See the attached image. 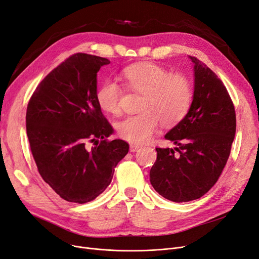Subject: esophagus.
Returning a JSON list of instances; mask_svg holds the SVG:
<instances>
[{"label": "esophagus", "mask_w": 259, "mask_h": 259, "mask_svg": "<svg viewBox=\"0 0 259 259\" xmlns=\"http://www.w3.org/2000/svg\"><path fill=\"white\" fill-rule=\"evenodd\" d=\"M139 149H140V147L137 146V144H131V146H130V151H131L132 153L137 152Z\"/></svg>", "instance_id": "obj_1"}]
</instances>
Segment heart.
Listing matches in <instances>:
<instances>
[{
  "mask_svg": "<svg viewBox=\"0 0 259 259\" xmlns=\"http://www.w3.org/2000/svg\"><path fill=\"white\" fill-rule=\"evenodd\" d=\"M122 76L127 86L143 95L139 115L124 118L117 124L119 136L133 143H144L164 125H175L182 121L192 103V86L182 74L171 72L154 63H141L126 67ZM123 88L115 78H107L97 90L99 106L111 115L120 111Z\"/></svg>",
  "mask_w": 259,
  "mask_h": 259,
  "instance_id": "heart-1",
  "label": "heart"
}]
</instances>
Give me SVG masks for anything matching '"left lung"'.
I'll use <instances>...</instances> for the list:
<instances>
[{
    "label": "left lung",
    "mask_w": 259,
    "mask_h": 259,
    "mask_svg": "<svg viewBox=\"0 0 259 259\" xmlns=\"http://www.w3.org/2000/svg\"><path fill=\"white\" fill-rule=\"evenodd\" d=\"M188 58L194 77L190 109L164 135L177 147L157 148L150 171L153 188L177 203L200 199L215 184L236 133L234 104L223 82L198 58Z\"/></svg>",
    "instance_id": "obj_1"
}]
</instances>
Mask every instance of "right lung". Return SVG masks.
I'll list each match as a JSON object with an SVG mask.
<instances>
[{"instance_id": "obj_1", "label": "right lung", "mask_w": 259, "mask_h": 259, "mask_svg": "<svg viewBox=\"0 0 259 259\" xmlns=\"http://www.w3.org/2000/svg\"><path fill=\"white\" fill-rule=\"evenodd\" d=\"M109 64L95 55H72L50 72L28 102L26 133L38 171L68 202L95 200L128 152L125 141L106 140L113 128L97 101L98 72Z\"/></svg>"}]
</instances>
